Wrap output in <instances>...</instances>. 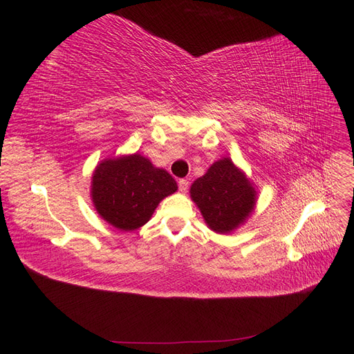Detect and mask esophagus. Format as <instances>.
Masks as SVG:
<instances>
[{
  "instance_id": "34e87169",
  "label": "esophagus",
  "mask_w": 354,
  "mask_h": 354,
  "mask_svg": "<svg viewBox=\"0 0 354 354\" xmlns=\"http://www.w3.org/2000/svg\"><path fill=\"white\" fill-rule=\"evenodd\" d=\"M187 189H189V181L187 180H185V178H180L178 180V190L180 192H187Z\"/></svg>"
}]
</instances>
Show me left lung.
<instances>
[{
	"label": "left lung",
	"mask_w": 354,
	"mask_h": 354,
	"mask_svg": "<svg viewBox=\"0 0 354 354\" xmlns=\"http://www.w3.org/2000/svg\"><path fill=\"white\" fill-rule=\"evenodd\" d=\"M189 194L207 226L220 234L232 233L245 224L259 199L251 178L227 156L216 160L196 178Z\"/></svg>",
	"instance_id": "obj_1"
}]
</instances>
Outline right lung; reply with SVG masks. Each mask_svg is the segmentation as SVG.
Returning <instances> with one entry per match:
<instances>
[{
    "instance_id": "right-lung-1",
    "label": "right lung",
    "mask_w": 354,
    "mask_h": 354,
    "mask_svg": "<svg viewBox=\"0 0 354 354\" xmlns=\"http://www.w3.org/2000/svg\"><path fill=\"white\" fill-rule=\"evenodd\" d=\"M177 192L167 169L140 155L106 158L94 168L91 201L99 216L121 232H131L152 218L159 202Z\"/></svg>"
}]
</instances>
